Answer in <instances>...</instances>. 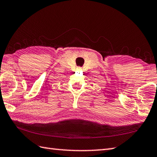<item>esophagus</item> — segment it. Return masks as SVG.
Instances as JSON below:
<instances>
[{"label": "esophagus", "mask_w": 157, "mask_h": 157, "mask_svg": "<svg viewBox=\"0 0 157 157\" xmlns=\"http://www.w3.org/2000/svg\"><path fill=\"white\" fill-rule=\"evenodd\" d=\"M77 70H81V68H80V67H78V68L77 69Z\"/></svg>", "instance_id": "1"}]
</instances>
